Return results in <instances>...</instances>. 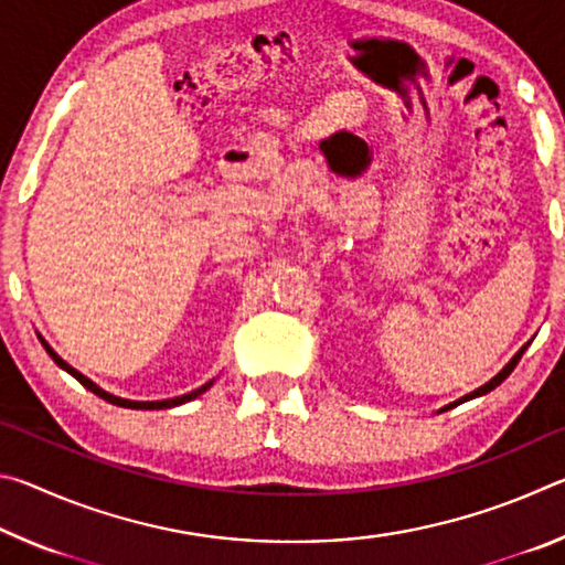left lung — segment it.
I'll return each instance as SVG.
<instances>
[{"label": "left lung", "instance_id": "left-lung-1", "mask_svg": "<svg viewBox=\"0 0 565 565\" xmlns=\"http://www.w3.org/2000/svg\"><path fill=\"white\" fill-rule=\"evenodd\" d=\"M525 349H529V343H525V347H521L519 349V353H515V356L509 361V363H505V366L499 371V374H495L491 381H489V384H483L481 388H476V391H471V394H468V396H463V398H458V401H454V404H448L446 408H454V406H458V404H463V401H471V398H476V396H483V394H489V391H493L495 386H499V384H503V381L505 379H509L511 376V371L515 369V363H519L521 361V356H523V351ZM446 408H441V411H446Z\"/></svg>", "mask_w": 565, "mask_h": 565}]
</instances>
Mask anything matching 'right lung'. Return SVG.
<instances>
[{"instance_id":"add662e5","label":"right lung","mask_w":565,"mask_h":565,"mask_svg":"<svg viewBox=\"0 0 565 565\" xmlns=\"http://www.w3.org/2000/svg\"><path fill=\"white\" fill-rule=\"evenodd\" d=\"M42 343H44V349H46V353H50V356L54 359V363L60 369H64L66 374H72L76 381H79V384L84 386V388H89L92 394H97L99 398H104V401H109V404H114V406H121V408H141V411H157V408H171V406H181V404H186V401H191V398H196V396H202L206 388H212V384L214 381H209V384H204L202 388H196V391H189V394H184V396H174V398H164V401H129V398H119V396H111V394H107V391L104 388H99L97 384H94V381H89L87 376L84 374H79V371L76 369H72L70 363H66L64 359H60L56 356V353L50 349V343H46L44 339H42Z\"/></svg>"}]
</instances>
